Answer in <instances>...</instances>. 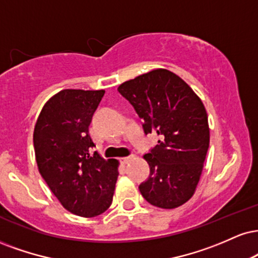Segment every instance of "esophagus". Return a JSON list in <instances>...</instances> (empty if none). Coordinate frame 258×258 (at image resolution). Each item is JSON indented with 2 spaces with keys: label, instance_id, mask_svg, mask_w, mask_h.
<instances>
[{
  "label": "esophagus",
  "instance_id": "34e87169",
  "mask_svg": "<svg viewBox=\"0 0 258 258\" xmlns=\"http://www.w3.org/2000/svg\"><path fill=\"white\" fill-rule=\"evenodd\" d=\"M133 159H136V156H135V155H131V156H127V157H121L120 161H121V163H123V164H127V163L130 162V161H132Z\"/></svg>",
  "mask_w": 258,
  "mask_h": 258
}]
</instances>
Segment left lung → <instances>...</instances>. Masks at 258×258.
<instances>
[{
	"label": "left lung",
	"instance_id": "8db88e82",
	"mask_svg": "<svg viewBox=\"0 0 258 258\" xmlns=\"http://www.w3.org/2000/svg\"><path fill=\"white\" fill-rule=\"evenodd\" d=\"M117 91L144 120V132L160 137V144L143 156L150 176L139 185L142 196L162 209L182 206L196 192L209 148L203 102L187 83L164 68L127 80Z\"/></svg>",
	"mask_w": 258,
	"mask_h": 258
}]
</instances>
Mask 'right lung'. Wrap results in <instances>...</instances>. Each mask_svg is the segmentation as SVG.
Returning <instances> with one entry per match:
<instances>
[{"label":"right lung","instance_id":"right-lung-1","mask_svg":"<svg viewBox=\"0 0 258 258\" xmlns=\"http://www.w3.org/2000/svg\"><path fill=\"white\" fill-rule=\"evenodd\" d=\"M104 90H61L46 101L33 131L38 170L64 209L101 215L113 202L119 161L90 156L92 115Z\"/></svg>","mask_w":258,"mask_h":258}]
</instances>
